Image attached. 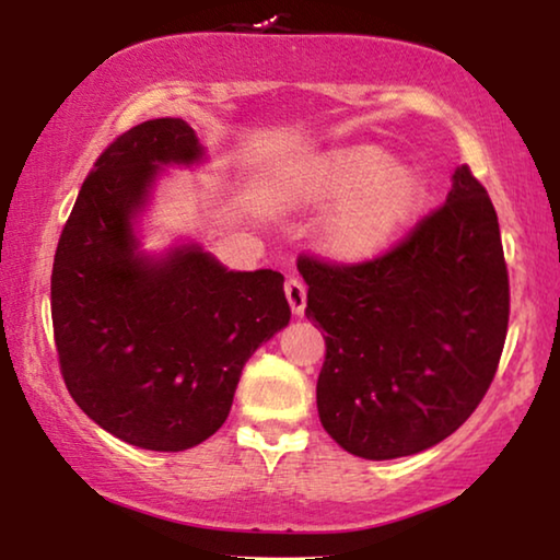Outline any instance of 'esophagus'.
Wrapping results in <instances>:
<instances>
[{
    "label": "esophagus",
    "instance_id": "obj_1",
    "mask_svg": "<svg viewBox=\"0 0 560 560\" xmlns=\"http://www.w3.org/2000/svg\"><path fill=\"white\" fill-rule=\"evenodd\" d=\"M285 298L290 303V311H293L295 316H303V311H305V285H303V280L288 278L285 280Z\"/></svg>",
    "mask_w": 560,
    "mask_h": 560
}]
</instances>
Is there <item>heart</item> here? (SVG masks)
I'll return each mask as SVG.
<instances>
[{
	"label": "heart",
	"instance_id": "heart-1",
	"mask_svg": "<svg viewBox=\"0 0 560 560\" xmlns=\"http://www.w3.org/2000/svg\"><path fill=\"white\" fill-rule=\"evenodd\" d=\"M387 152L370 144L326 155L305 175V201L347 198L324 226V247L341 259H366L387 247L425 201V183L408 165H387Z\"/></svg>",
	"mask_w": 560,
	"mask_h": 560
}]
</instances>
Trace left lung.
<instances>
[{"instance_id":"8db88e82","label":"left lung","mask_w":560,"mask_h":560,"mask_svg":"<svg viewBox=\"0 0 560 560\" xmlns=\"http://www.w3.org/2000/svg\"><path fill=\"white\" fill-rule=\"evenodd\" d=\"M305 316L326 331L316 402L349 454L385 462L448 439L500 364L510 278L497 211L471 167L385 255L336 265L301 255Z\"/></svg>"}]
</instances>
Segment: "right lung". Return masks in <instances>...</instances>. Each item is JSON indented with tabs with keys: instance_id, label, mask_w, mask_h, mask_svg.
<instances>
[{
	"instance_id": "right-lung-1",
	"label": "right lung",
	"mask_w": 560,
	"mask_h": 560,
	"mask_svg": "<svg viewBox=\"0 0 560 560\" xmlns=\"http://www.w3.org/2000/svg\"><path fill=\"white\" fill-rule=\"evenodd\" d=\"M201 155L183 119L121 132L83 180L52 259L68 393L104 431L150 451H186L217 433L244 362L290 320L280 272H229L198 247L163 262L135 252L132 217L158 163Z\"/></svg>"
}]
</instances>
